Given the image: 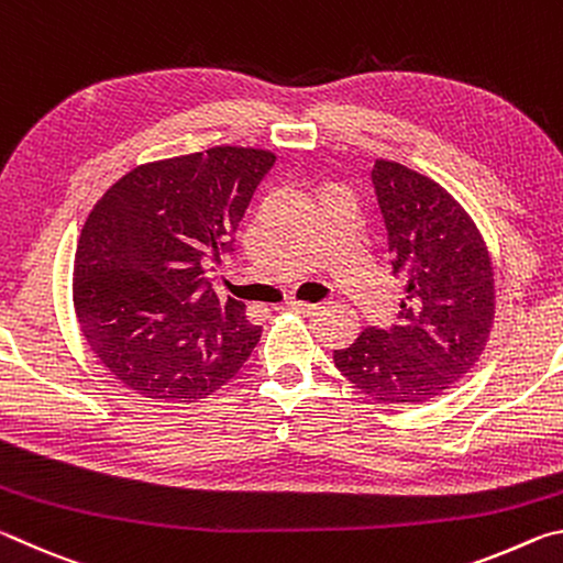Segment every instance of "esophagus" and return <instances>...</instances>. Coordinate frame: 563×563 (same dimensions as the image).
<instances>
[{
	"instance_id": "34e87169",
	"label": "esophagus",
	"mask_w": 563,
	"mask_h": 563,
	"mask_svg": "<svg viewBox=\"0 0 563 563\" xmlns=\"http://www.w3.org/2000/svg\"><path fill=\"white\" fill-rule=\"evenodd\" d=\"M280 310H292V312H302V316H310L312 310H318V305L300 302V300H285V302L280 305Z\"/></svg>"
}]
</instances>
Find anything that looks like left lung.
<instances>
[{
	"mask_svg": "<svg viewBox=\"0 0 563 563\" xmlns=\"http://www.w3.org/2000/svg\"><path fill=\"white\" fill-rule=\"evenodd\" d=\"M389 263L405 280L397 325L332 352L352 385L385 405L427 402L479 360L494 322V273L464 208L417 170L375 161Z\"/></svg>",
	"mask_w": 563,
	"mask_h": 563,
	"instance_id": "1",
	"label": "left lung"
}]
</instances>
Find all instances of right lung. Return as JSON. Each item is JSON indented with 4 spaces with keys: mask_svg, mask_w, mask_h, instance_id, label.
Segmentation results:
<instances>
[{
    "mask_svg": "<svg viewBox=\"0 0 563 563\" xmlns=\"http://www.w3.org/2000/svg\"><path fill=\"white\" fill-rule=\"evenodd\" d=\"M261 148L133 168L93 206L74 261V308L103 367L158 402H198L223 387L261 340L245 305L221 300L208 261L233 251V233L273 168Z\"/></svg>",
    "mask_w": 563,
    "mask_h": 563,
    "instance_id": "obj_1",
    "label": "right lung"
}]
</instances>
